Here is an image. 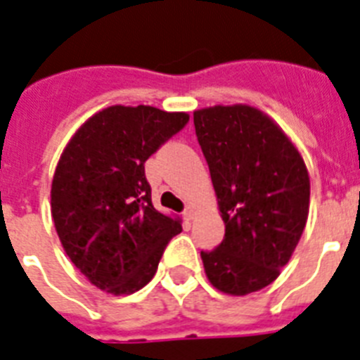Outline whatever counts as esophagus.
<instances>
[{
  "label": "esophagus",
  "mask_w": 360,
  "mask_h": 360,
  "mask_svg": "<svg viewBox=\"0 0 360 360\" xmlns=\"http://www.w3.org/2000/svg\"><path fill=\"white\" fill-rule=\"evenodd\" d=\"M183 216H185L186 220H194V216H195V209L192 205H188L185 209V212H183Z\"/></svg>",
  "instance_id": "1"
}]
</instances>
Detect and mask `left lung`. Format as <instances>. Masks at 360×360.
Returning <instances> with one entry per match:
<instances>
[{
    "instance_id": "obj_1",
    "label": "left lung",
    "mask_w": 360,
    "mask_h": 360,
    "mask_svg": "<svg viewBox=\"0 0 360 360\" xmlns=\"http://www.w3.org/2000/svg\"><path fill=\"white\" fill-rule=\"evenodd\" d=\"M226 236L201 251L216 290L246 296L274 283L305 229L311 179L285 131L251 105L194 110Z\"/></svg>"
}]
</instances>
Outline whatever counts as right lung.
<instances>
[{
	"label": "right lung",
	"instance_id": "right-lung-1",
	"mask_svg": "<svg viewBox=\"0 0 360 360\" xmlns=\"http://www.w3.org/2000/svg\"><path fill=\"white\" fill-rule=\"evenodd\" d=\"M150 105L98 110L64 148L51 181V216L66 255L99 290L124 296L153 279L179 216L151 203L144 162L188 122Z\"/></svg>",
	"mask_w": 360,
	"mask_h": 360
}]
</instances>
